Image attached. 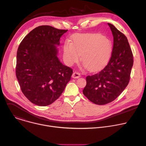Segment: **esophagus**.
<instances>
[{"label": "esophagus", "mask_w": 146, "mask_h": 146, "mask_svg": "<svg viewBox=\"0 0 146 146\" xmlns=\"http://www.w3.org/2000/svg\"><path fill=\"white\" fill-rule=\"evenodd\" d=\"M80 77V74L77 72H74L72 74V77L74 78H77Z\"/></svg>", "instance_id": "1"}]
</instances>
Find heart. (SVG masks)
Returning a JSON list of instances; mask_svg holds the SVG:
<instances>
[{
    "instance_id": "obj_1",
    "label": "heart",
    "mask_w": 146,
    "mask_h": 146,
    "mask_svg": "<svg viewBox=\"0 0 146 146\" xmlns=\"http://www.w3.org/2000/svg\"><path fill=\"white\" fill-rule=\"evenodd\" d=\"M112 46L108 39L100 34L80 35L73 39L72 44L66 42L63 46V56L66 63L72 64L82 55V61L90 70L100 69L107 63Z\"/></svg>"
}]
</instances>
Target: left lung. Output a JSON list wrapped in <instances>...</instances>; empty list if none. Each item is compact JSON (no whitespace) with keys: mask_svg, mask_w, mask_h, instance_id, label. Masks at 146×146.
I'll use <instances>...</instances> for the list:
<instances>
[{"mask_svg":"<svg viewBox=\"0 0 146 146\" xmlns=\"http://www.w3.org/2000/svg\"><path fill=\"white\" fill-rule=\"evenodd\" d=\"M113 36L111 57L99 72L88 76L83 94L92 102L105 105L114 101L128 85L133 56L126 36L108 23Z\"/></svg>","mask_w":146,"mask_h":146,"instance_id":"obj_1","label":"left lung"}]
</instances>
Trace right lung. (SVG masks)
<instances>
[{"label": "right lung", "mask_w": 146, "mask_h": 146, "mask_svg": "<svg viewBox=\"0 0 146 146\" xmlns=\"http://www.w3.org/2000/svg\"><path fill=\"white\" fill-rule=\"evenodd\" d=\"M67 31L39 26L24 38L18 48L16 77L23 94L36 105L44 107L55 101L70 80L73 70L59 61L56 46Z\"/></svg>", "instance_id": "add662e5"}]
</instances>
